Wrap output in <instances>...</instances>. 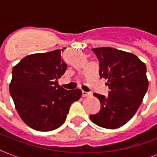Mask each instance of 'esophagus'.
<instances>
[{
  "instance_id": "esophagus-1",
  "label": "esophagus",
  "mask_w": 157,
  "mask_h": 157,
  "mask_svg": "<svg viewBox=\"0 0 157 157\" xmlns=\"http://www.w3.org/2000/svg\"><path fill=\"white\" fill-rule=\"evenodd\" d=\"M89 94H90V93H88V92H86V91H84L82 90V97H86V96H88Z\"/></svg>"
}]
</instances>
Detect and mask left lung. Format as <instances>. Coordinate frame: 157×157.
<instances>
[{"label":"left lung","mask_w":157,"mask_h":157,"mask_svg":"<svg viewBox=\"0 0 157 157\" xmlns=\"http://www.w3.org/2000/svg\"><path fill=\"white\" fill-rule=\"evenodd\" d=\"M100 63L101 78L107 80L110 91L99 99L100 111L90 115L91 121L105 129L124 125L134 117L148 88L147 67L135 54L111 47L92 49Z\"/></svg>","instance_id":"1"}]
</instances>
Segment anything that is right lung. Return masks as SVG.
<instances>
[{
    "instance_id": "add662e5",
    "label": "right lung",
    "mask_w": 157,
    "mask_h": 157,
    "mask_svg": "<svg viewBox=\"0 0 157 157\" xmlns=\"http://www.w3.org/2000/svg\"><path fill=\"white\" fill-rule=\"evenodd\" d=\"M60 54L55 50L30 54L12 70L10 95L21 119L35 130L50 131L61 126L71 103L81 97L80 89L67 90L58 83L67 69Z\"/></svg>"
}]
</instances>
